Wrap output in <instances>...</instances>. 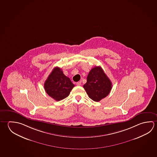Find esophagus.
<instances>
[{"label": "esophagus", "instance_id": "1", "mask_svg": "<svg viewBox=\"0 0 157 157\" xmlns=\"http://www.w3.org/2000/svg\"><path fill=\"white\" fill-rule=\"evenodd\" d=\"M81 84H82V82H78L76 83V85H77V86H80V85H81Z\"/></svg>", "mask_w": 157, "mask_h": 157}]
</instances>
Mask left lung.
<instances>
[{"mask_svg":"<svg viewBox=\"0 0 157 157\" xmlns=\"http://www.w3.org/2000/svg\"><path fill=\"white\" fill-rule=\"evenodd\" d=\"M83 87L91 100L98 102L109 94L112 83L101 67H95L89 73Z\"/></svg>","mask_w":157,"mask_h":157,"instance_id":"8db88e82","label":"left lung"}]
</instances>
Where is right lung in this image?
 Instances as JSON below:
<instances>
[{
  "label": "right lung",
  "instance_id": "obj_1",
  "mask_svg": "<svg viewBox=\"0 0 157 157\" xmlns=\"http://www.w3.org/2000/svg\"><path fill=\"white\" fill-rule=\"evenodd\" d=\"M74 86L71 79L64 75L59 67L54 68L44 84L47 94L57 101L68 96Z\"/></svg>",
  "mask_w": 157,
  "mask_h": 157
}]
</instances>
